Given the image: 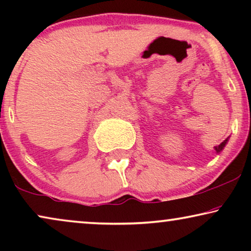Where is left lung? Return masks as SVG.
Masks as SVG:
<instances>
[{"mask_svg":"<svg viewBox=\"0 0 251 251\" xmlns=\"http://www.w3.org/2000/svg\"><path fill=\"white\" fill-rule=\"evenodd\" d=\"M227 140H228V138H226L224 142H223L222 144H219L218 146H215V151H216V153H221L222 151H223V149H224L225 147V145H226V143H227Z\"/></svg>","mask_w":251,"mask_h":251,"instance_id":"left-lung-1","label":"left lung"}]
</instances>
